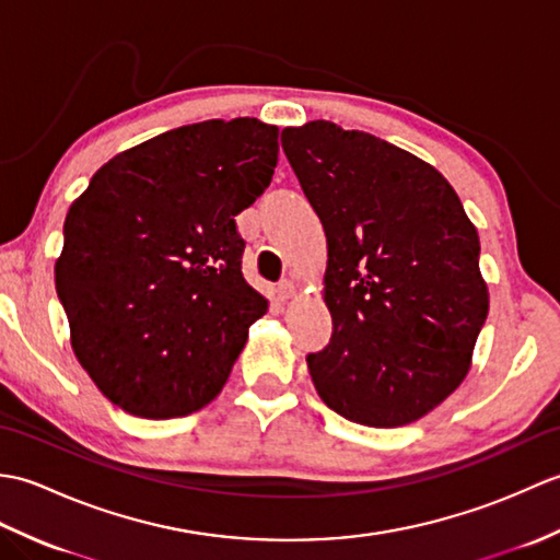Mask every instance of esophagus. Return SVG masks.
Wrapping results in <instances>:
<instances>
[{
	"instance_id": "esophagus-1",
	"label": "esophagus",
	"mask_w": 560,
	"mask_h": 560,
	"mask_svg": "<svg viewBox=\"0 0 560 560\" xmlns=\"http://www.w3.org/2000/svg\"><path fill=\"white\" fill-rule=\"evenodd\" d=\"M279 299L281 301H291L293 299V295H295V283L291 281V279H283L281 283H279Z\"/></svg>"
}]
</instances>
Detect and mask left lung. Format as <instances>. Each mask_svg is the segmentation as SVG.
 I'll use <instances>...</instances> for the list:
<instances>
[{"label":"left lung","mask_w":560,"mask_h":560,"mask_svg":"<svg viewBox=\"0 0 560 560\" xmlns=\"http://www.w3.org/2000/svg\"><path fill=\"white\" fill-rule=\"evenodd\" d=\"M281 147L327 235L319 399L371 428L419 421L467 377L489 315L477 229L431 163L385 139L315 120Z\"/></svg>","instance_id":"obj_1"}]
</instances>
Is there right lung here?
Returning a JSON list of instances; mask_svg holds the SVG:
<instances>
[{
	"label": "right lung",
	"mask_w": 560,
	"mask_h": 560,
	"mask_svg": "<svg viewBox=\"0 0 560 560\" xmlns=\"http://www.w3.org/2000/svg\"><path fill=\"white\" fill-rule=\"evenodd\" d=\"M279 127L207 120L117 153L65 219L55 289L81 368L117 407L177 419L219 395L269 301L235 217L265 192Z\"/></svg>",
	"instance_id": "1"
}]
</instances>
